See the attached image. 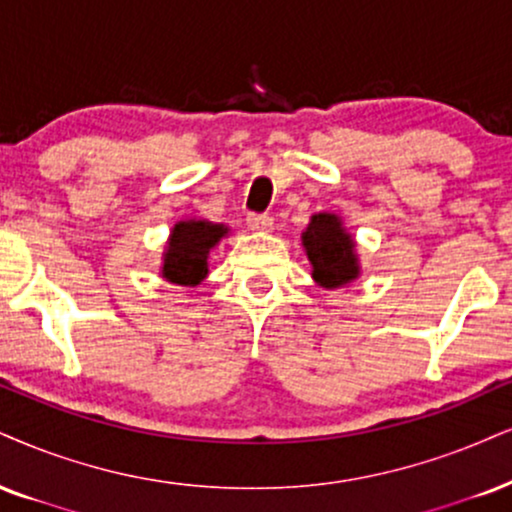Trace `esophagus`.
Wrapping results in <instances>:
<instances>
[{
  "label": "esophagus",
  "instance_id": "esophagus-1",
  "mask_svg": "<svg viewBox=\"0 0 512 512\" xmlns=\"http://www.w3.org/2000/svg\"><path fill=\"white\" fill-rule=\"evenodd\" d=\"M246 225H249V230H254V232H270L273 230V218L251 213V216H246Z\"/></svg>",
  "mask_w": 512,
  "mask_h": 512
}]
</instances>
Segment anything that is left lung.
<instances>
[{
  "label": "left lung",
  "mask_w": 512,
  "mask_h": 512,
  "mask_svg": "<svg viewBox=\"0 0 512 512\" xmlns=\"http://www.w3.org/2000/svg\"><path fill=\"white\" fill-rule=\"evenodd\" d=\"M311 277L323 289H342L361 277V258L356 254V239L344 227L342 216L330 211L313 213L301 232Z\"/></svg>",
  "instance_id": "obj_1"
}]
</instances>
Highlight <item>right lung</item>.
<instances>
[{
    "instance_id": "1",
    "label": "right lung",
    "mask_w": 512,
    "mask_h": 512,
    "mask_svg": "<svg viewBox=\"0 0 512 512\" xmlns=\"http://www.w3.org/2000/svg\"><path fill=\"white\" fill-rule=\"evenodd\" d=\"M230 235V227L204 218L178 220L161 254V277L170 285L197 287L208 275V254Z\"/></svg>"
}]
</instances>
